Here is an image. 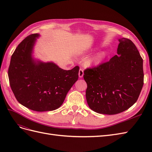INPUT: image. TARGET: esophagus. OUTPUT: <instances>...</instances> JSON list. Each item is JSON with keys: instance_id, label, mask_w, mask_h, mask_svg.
I'll use <instances>...</instances> for the list:
<instances>
[{"instance_id": "obj_1", "label": "esophagus", "mask_w": 152, "mask_h": 152, "mask_svg": "<svg viewBox=\"0 0 152 152\" xmlns=\"http://www.w3.org/2000/svg\"><path fill=\"white\" fill-rule=\"evenodd\" d=\"M84 75V70H82V68H80L79 70V76L80 78H82V77H83Z\"/></svg>"}]
</instances>
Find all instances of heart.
Listing matches in <instances>:
<instances>
[{"mask_svg": "<svg viewBox=\"0 0 152 152\" xmlns=\"http://www.w3.org/2000/svg\"><path fill=\"white\" fill-rule=\"evenodd\" d=\"M105 56V53L104 52H102L98 53L94 57L92 58L89 60V64L90 65H97L98 64L102 61V59Z\"/></svg>", "mask_w": 152, "mask_h": 152, "instance_id": "obj_1", "label": "heart"}]
</instances>
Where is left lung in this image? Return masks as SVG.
Wrapping results in <instances>:
<instances>
[{"label": "left lung", "mask_w": 152, "mask_h": 152, "mask_svg": "<svg viewBox=\"0 0 152 152\" xmlns=\"http://www.w3.org/2000/svg\"><path fill=\"white\" fill-rule=\"evenodd\" d=\"M119 42L117 55L84 71L87 104L98 113L115 115L129 109L138 99L143 86L142 59L138 50L129 39L122 38Z\"/></svg>", "instance_id": "8db88e82"}]
</instances>
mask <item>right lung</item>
Returning <instances> with one entry per match:
<instances>
[{"label":"right lung","instance_id":"add662e5","mask_svg":"<svg viewBox=\"0 0 152 152\" xmlns=\"http://www.w3.org/2000/svg\"><path fill=\"white\" fill-rule=\"evenodd\" d=\"M37 34L23 40L13 53L8 69L11 88L17 101L36 112L61 107L79 78V66L65 70L53 63H36L31 58Z\"/></svg>","mask_w":152,"mask_h":152}]
</instances>
